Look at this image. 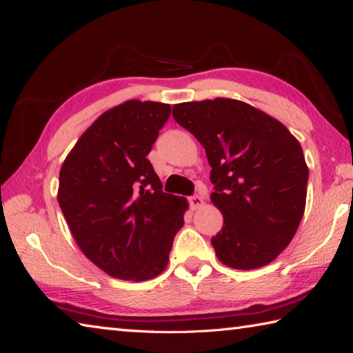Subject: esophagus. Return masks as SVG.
I'll return each instance as SVG.
<instances>
[{"label": "esophagus", "mask_w": 353, "mask_h": 353, "mask_svg": "<svg viewBox=\"0 0 353 353\" xmlns=\"http://www.w3.org/2000/svg\"><path fill=\"white\" fill-rule=\"evenodd\" d=\"M189 201H190V208L194 209V210H196L198 208H201V205L204 204L203 198L199 196V195H194V196H190V198H189Z\"/></svg>", "instance_id": "1"}]
</instances>
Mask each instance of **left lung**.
Returning a JSON list of instances; mask_svg holds the SVG:
<instances>
[{
    "instance_id": "1",
    "label": "left lung",
    "mask_w": 353,
    "mask_h": 353,
    "mask_svg": "<svg viewBox=\"0 0 353 353\" xmlns=\"http://www.w3.org/2000/svg\"><path fill=\"white\" fill-rule=\"evenodd\" d=\"M175 121L205 150L210 201L223 214L212 238L224 265L252 270L288 248L301 223L309 168L298 139L283 123L232 98L175 104Z\"/></svg>"
}]
</instances>
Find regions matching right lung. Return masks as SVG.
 <instances>
[{
    "instance_id": "add662e5",
    "label": "right lung",
    "mask_w": 353,
    "mask_h": 353,
    "mask_svg": "<svg viewBox=\"0 0 353 353\" xmlns=\"http://www.w3.org/2000/svg\"><path fill=\"white\" fill-rule=\"evenodd\" d=\"M170 105L129 99L79 137L59 170L58 203L83 254L125 281L158 276L169 263L188 199L164 194L148 159Z\"/></svg>"
}]
</instances>
